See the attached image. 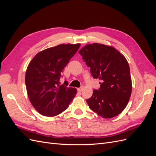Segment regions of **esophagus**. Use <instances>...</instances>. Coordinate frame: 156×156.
<instances>
[{
  "mask_svg": "<svg viewBox=\"0 0 156 156\" xmlns=\"http://www.w3.org/2000/svg\"><path fill=\"white\" fill-rule=\"evenodd\" d=\"M83 90V87H81V88H77V90H78V92H82Z\"/></svg>",
  "mask_w": 156,
  "mask_h": 156,
  "instance_id": "esophagus-1",
  "label": "esophagus"
}]
</instances>
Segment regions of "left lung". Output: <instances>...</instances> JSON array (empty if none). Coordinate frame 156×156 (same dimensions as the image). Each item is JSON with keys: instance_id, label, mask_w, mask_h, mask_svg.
Wrapping results in <instances>:
<instances>
[{"instance_id": "8db88e82", "label": "left lung", "mask_w": 156, "mask_h": 156, "mask_svg": "<svg viewBox=\"0 0 156 156\" xmlns=\"http://www.w3.org/2000/svg\"><path fill=\"white\" fill-rule=\"evenodd\" d=\"M79 53L90 68L94 79L101 80L100 88L94 90L87 101L89 108L104 119H111L123 111L131 94V78L124 56L112 46L87 44Z\"/></svg>"}]
</instances>
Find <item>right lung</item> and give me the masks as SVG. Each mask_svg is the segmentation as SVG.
Instances as JSON below:
<instances>
[{
	"instance_id": "add662e5",
	"label": "right lung",
	"mask_w": 156,
	"mask_h": 156,
	"mask_svg": "<svg viewBox=\"0 0 156 156\" xmlns=\"http://www.w3.org/2000/svg\"><path fill=\"white\" fill-rule=\"evenodd\" d=\"M80 45L60 44L46 49L36 55L28 66L25 73L28 96L41 115L55 116L60 114L76 95V88L60 85L59 81L61 73Z\"/></svg>"
}]
</instances>
